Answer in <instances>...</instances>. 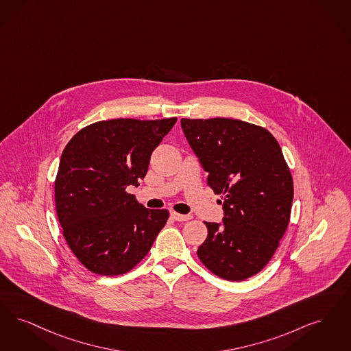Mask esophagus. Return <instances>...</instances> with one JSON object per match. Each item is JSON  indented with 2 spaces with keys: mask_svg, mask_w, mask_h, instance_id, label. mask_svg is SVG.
Wrapping results in <instances>:
<instances>
[{
  "mask_svg": "<svg viewBox=\"0 0 351 351\" xmlns=\"http://www.w3.org/2000/svg\"><path fill=\"white\" fill-rule=\"evenodd\" d=\"M171 217L175 219V221H179V222H185V221H189L192 217L191 215H185V214H179L176 211H172L171 213Z\"/></svg>",
  "mask_w": 351,
  "mask_h": 351,
  "instance_id": "esophagus-1",
  "label": "esophagus"
}]
</instances>
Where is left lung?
<instances>
[{
  "instance_id": "8db88e82",
  "label": "left lung",
  "mask_w": 351,
  "mask_h": 351,
  "mask_svg": "<svg viewBox=\"0 0 351 351\" xmlns=\"http://www.w3.org/2000/svg\"><path fill=\"white\" fill-rule=\"evenodd\" d=\"M182 128L225 210L222 225L205 222L197 256L219 278L247 280L267 267L290 222L294 182L280 143L234 119H182Z\"/></svg>"
}]
</instances>
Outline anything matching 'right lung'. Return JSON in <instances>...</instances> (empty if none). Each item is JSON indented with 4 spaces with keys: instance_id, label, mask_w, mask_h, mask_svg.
<instances>
[{
    "instance_id": "1",
    "label": "right lung",
    "mask_w": 351,
    "mask_h": 351,
    "mask_svg": "<svg viewBox=\"0 0 351 351\" xmlns=\"http://www.w3.org/2000/svg\"><path fill=\"white\" fill-rule=\"evenodd\" d=\"M176 120L97 121L65 146L55 180L57 218L71 252L90 271H130L166 225L169 210L146 209L126 188L140 185L152 153Z\"/></svg>"
}]
</instances>
